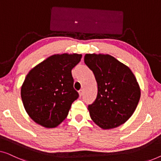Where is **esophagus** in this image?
Wrapping results in <instances>:
<instances>
[{
	"label": "esophagus",
	"instance_id": "1",
	"mask_svg": "<svg viewBox=\"0 0 161 161\" xmlns=\"http://www.w3.org/2000/svg\"><path fill=\"white\" fill-rule=\"evenodd\" d=\"M78 94H79V96L82 97L83 94V89H80V90L78 92Z\"/></svg>",
	"mask_w": 161,
	"mask_h": 161
}]
</instances>
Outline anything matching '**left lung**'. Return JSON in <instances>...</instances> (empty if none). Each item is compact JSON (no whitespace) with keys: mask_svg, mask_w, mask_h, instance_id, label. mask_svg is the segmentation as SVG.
<instances>
[{"mask_svg":"<svg viewBox=\"0 0 161 161\" xmlns=\"http://www.w3.org/2000/svg\"><path fill=\"white\" fill-rule=\"evenodd\" d=\"M84 62L98 87L96 100L88 107L91 118L104 130L120 126L131 117L140 99L136 77L129 67L109 54L86 53Z\"/></svg>","mask_w":161,"mask_h":161,"instance_id":"left-lung-1","label":"left lung"}]
</instances>
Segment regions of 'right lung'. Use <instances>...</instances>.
Instances as JSON below:
<instances>
[{"mask_svg":"<svg viewBox=\"0 0 161 161\" xmlns=\"http://www.w3.org/2000/svg\"><path fill=\"white\" fill-rule=\"evenodd\" d=\"M82 54L57 53L34 67L21 87V97L30 118L52 129L67 118L72 103L78 98L71 70Z\"/></svg>","mask_w":161,"mask_h":161,"instance_id":"add662e5","label":"right lung"}]
</instances>
